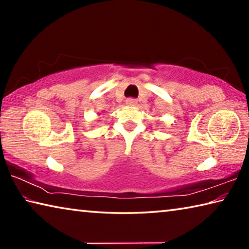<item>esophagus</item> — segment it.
I'll use <instances>...</instances> for the list:
<instances>
[{
    "label": "esophagus",
    "instance_id": "obj_1",
    "mask_svg": "<svg viewBox=\"0 0 249 249\" xmlns=\"http://www.w3.org/2000/svg\"><path fill=\"white\" fill-rule=\"evenodd\" d=\"M126 104L129 105V107H134V105L137 104V100H136V99L129 98V99L126 100Z\"/></svg>",
    "mask_w": 249,
    "mask_h": 249
}]
</instances>
